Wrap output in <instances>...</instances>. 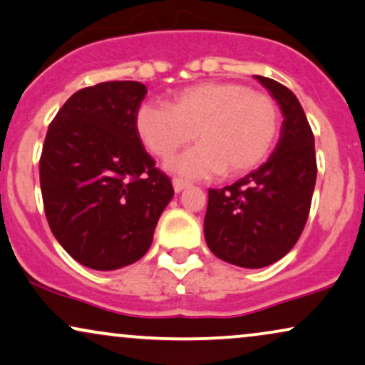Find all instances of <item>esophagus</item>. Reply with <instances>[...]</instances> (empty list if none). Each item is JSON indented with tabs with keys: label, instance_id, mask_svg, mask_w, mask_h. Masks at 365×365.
I'll list each match as a JSON object with an SVG mask.
<instances>
[{
	"label": "esophagus",
	"instance_id": "34e87169",
	"mask_svg": "<svg viewBox=\"0 0 365 365\" xmlns=\"http://www.w3.org/2000/svg\"><path fill=\"white\" fill-rule=\"evenodd\" d=\"M172 182H173V188H175V192H182L183 188L187 187V182H185V180H182V178H173Z\"/></svg>",
	"mask_w": 365,
	"mask_h": 365
}]
</instances>
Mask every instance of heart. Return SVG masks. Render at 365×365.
<instances>
[{
  "instance_id": "obj_1",
  "label": "heart",
  "mask_w": 365,
  "mask_h": 365,
  "mask_svg": "<svg viewBox=\"0 0 365 365\" xmlns=\"http://www.w3.org/2000/svg\"><path fill=\"white\" fill-rule=\"evenodd\" d=\"M136 133L156 158L168 160L193 138L200 145L172 161L187 178L225 172L244 175L259 167L279 131V109L269 94L241 82H204L177 92L168 108L143 104L135 116Z\"/></svg>"
}]
</instances>
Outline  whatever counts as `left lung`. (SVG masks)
Segmentation results:
<instances>
[{"instance_id":"obj_1","label":"left lung","mask_w":365,"mask_h":365,"mask_svg":"<svg viewBox=\"0 0 365 365\" xmlns=\"http://www.w3.org/2000/svg\"><path fill=\"white\" fill-rule=\"evenodd\" d=\"M256 79L283 110L274 153L259 168L224 188H209L207 246L241 267H264L292 251L305 229L317 180L315 138L302 104L288 87Z\"/></svg>"}]
</instances>
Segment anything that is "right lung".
<instances>
[{
	"label": "right lung",
	"instance_id": "right-lung-1",
	"mask_svg": "<svg viewBox=\"0 0 365 365\" xmlns=\"http://www.w3.org/2000/svg\"><path fill=\"white\" fill-rule=\"evenodd\" d=\"M136 81H108L67 99L50 123L40 188L50 230L73 259L113 271L146 255L172 180L143 148Z\"/></svg>",
	"mask_w": 365,
	"mask_h": 365
}]
</instances>
